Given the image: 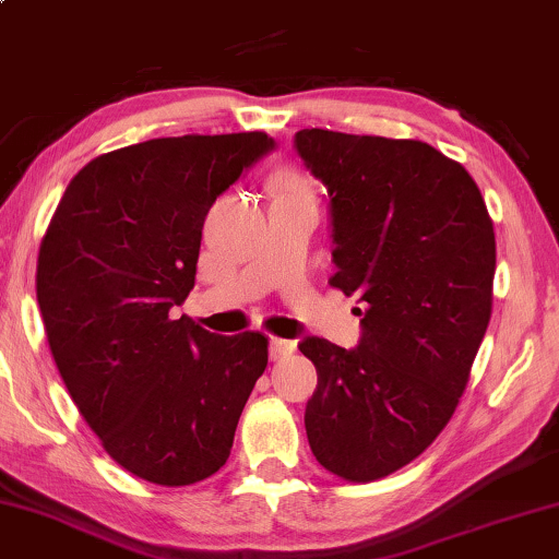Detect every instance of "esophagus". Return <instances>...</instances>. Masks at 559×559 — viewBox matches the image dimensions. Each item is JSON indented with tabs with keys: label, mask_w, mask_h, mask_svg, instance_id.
Returning a JSON list of instances; mask_svg holds the SVG:
<instances>
[{
	"label": "esophagus",
	"mask_w": 559,
	"mask_h": 559,
	"mask_svg": "<svg viewBox=\"0 0 559 559\" xmlns=\"http://www.w3.org/2000/svg\"><path fill=\"white\" fill-rule=\"evenodd\" d=\"M297 344L289 342V340H277V336H272L270 340V359L272 361H280V359H287V356L295 354Z\"/></svg>",
	"instance_id": "obj_1"
}]
</instances>
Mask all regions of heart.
I'll list each match as a JSON object with an SVG mask.
<instances>
[{
  "label": "heart",
  "instance_id": "obj_1",
  "mask_svg": "<svg viewBox=\"0 0 559 559\" xmlns=\"http://www.w3.org/2000/svg\"><path fill=\"white\" fill-rule=\"evenodd\" d=\"M272 188L277 195H309L307 180L295 170H285L280 173V176H274Z\"/></svg>",
  "mask_w": 559,
  "mask_h": 559
}]
</instances>
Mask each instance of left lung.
<instances>
[{"label": "left lung", "mask_w": 559, "mask_h": 559, "mask_svg": "<svg viewBox=\"0 0 559 559\" xmlns=\"http://www.w3.org/2000/svg\"><path fill=\"white\" fill-rule=\"evenodd\" d=\"M295 151L326 188L329 282L364 305L354 349L299 344L317 366L307 438L326 471L379 480L459 406L490 322L496 233L468 170L428 143L305 128Z\"/></svg>", "instance_id": "left-lung-1"}]
</instances>
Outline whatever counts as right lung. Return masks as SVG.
Here are the masks:
<instances>
[{
  "label": "right lung",
  "mask_w": 559,
  "mask_h": 559,
  "mask_svg": "<svg viewBox=\"0 0 559 559\" xmlns=\"http://www.w3.org/2000/svg\"><path fill=\"white\" fill-rule=\"evenodd\" d=\"M274 145L254 131L98 155L41 242L36 299L61 379L108 455L148 483L190 486L223 468L267 366L262 334L168 314L195 287L207 210Z\"/></svg>",
  "instance_id": "1"
}]
</instances>
